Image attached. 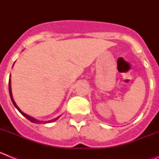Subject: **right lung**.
Wrapping results in <instances>:
<instances>
[{
	"label": "right lung",
	"mask_w": 159,
	"mask_h": 159,
	"mask_svg": "<svg viewBox=\"0 0 159 159\" xmlns=\"http://www.w3.org/2000/svg\"><path fill=\"white\" fill-rule=\"evenodd\" d=\"M8 90H9V94H10V97H11V99H12V103H13V104H14V106L16 107V109H17V110L19 111L20 112V113H21L22 115H23V116H25V118H27V119H29V120H30V121L32 122V123H40V121H39V120H36V119H33V118H32V117H31V116H28V115H26V114H25V113H24V112H22L20 110V108L18 107L17 105L16 104V102H14L13 98H12V92H11V83H10V80H9V81H8ZM58 118H59V117H58ZM58 118H56V119H52V120H49V121H46L45 123H52V122H54V121H56V120H57V119H58Z\"/></svg>",
	"instance_id": "obj_1"
}]
</instances>
